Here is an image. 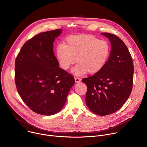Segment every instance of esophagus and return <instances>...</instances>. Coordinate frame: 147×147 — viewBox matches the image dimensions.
<instances>
[{
    "label": "esophagus",
    "instance_id": "obj_1",
    "mask_svg": "<svg viewBox=\"0 0 147 147\" xmlns=\"http://www.w3.org/2000/svg\"><path fill=\"white\" fill-rule=\"evenodd\" d=\"M74 79H75V82H76V83L80 82L81 81V78H78V77H75V78H74Z\"/></svg>",
    "mask_w": 147,
    "mask_h": 147
}]
</instances>
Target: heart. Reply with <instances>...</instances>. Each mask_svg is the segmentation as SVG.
Wrapping results in <instances>:
<instances>
[{
	"mask_svg": "<svg viewBox=\"0 0 147 147\" xmlns=\"http://www.w3.org/2000/svg\"><path fill=\"white\" fill-rule=\"evenodd\" d=\"M110 45L105 40L99 39L90 35H71L66 38L65 44L57 45L56 59L60 67L68 70L76 62L71 73L81 76L88 72L94 74L105 65L110 55Z\"/></svg>",
	"mask_w": 147,
	"mask_h": 147,
	"instance_id": "heart-1",
	"label": "heart"
}]
</instances>
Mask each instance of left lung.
Returning <instances> with one entry per match:
<instances>
[{"label":"left lung","mask_w":147,"mask_h":147,"mask_svg":"<svg viewBox=\"0 0 147 147\" xmlns=\"http://www.w3.org/2000/svg\"><path fill=\"white\" fill-rule=\"evenodd\" d=\"M111 44L108 60L103 69L82 81L87 87L86 104L95 114L106 116L117 111L130 95L134 66L131 55L118 36L101 33Z\"/></svg>","instance_id":"8db88e82"}]
</instances>
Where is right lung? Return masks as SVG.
I'll return each mask as SVG.
<instances>
[{"mask_svg":"<svg viewBox=\"0 0 147 147\" xmlns=\"http://www.w3.org/2000/svg\"><path fill=\"white\" fill-rule=\"evenodd\" d=\"M61 32L57 29L35 35L24 44L15 61L17 91L32 111L42 115L60 111L75 82L59 67L53 53V42Z\"/></svg>","mask_w":147,"mask_h":147,"instance_id":"right-lung-1","label":"right lung"}]
</instances>
